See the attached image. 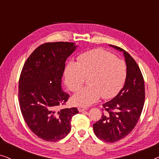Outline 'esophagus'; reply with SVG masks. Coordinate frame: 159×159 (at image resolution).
<instances>
[{
  "instance_id": "obj_1",
  "label": "esophagus",
  "mask_w": 159,
  "mask_h": 159,
  "mask_svg": "<svg viewBox=\"0 0 159 159\" xmlns=\"http://www.w3.org/2000/svg\"><path fill=\"white\" fill-rule=\"evenodd\" d=\"M88 109V108L87 107H82V106H80L79 108H78V111H79L80 112H82L84 111H85Z\"/></svg>"
}]
</instances>
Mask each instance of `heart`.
Instances as JSON below:
<instances>
[{"label":"heart","instance_id":"heart-1","mask_svg":"<svg viewBox=\"0 0 159 159\" xmlns=\"http://www.w3.org/2000/svg\"><path fill=\"white\" fill-rule=\"evenodd\" d=\"M127 69L122 60L103 49L82 53L77 62H71L64 70V81L68 88L77 92L88 77V86L74 95L73 103L89 106L101 96L107 99L120 90L126 78Z\"/></svg>","mask_w":159,"mask_h":159}]
</instances>
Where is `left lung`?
<instances>
[{"instance_id":"1","label":"left lung","mask_w":159,"mask_h":159,"mask_svg":"<svg viewBox=\"0 0 159 159\" xmlns=\"http://www.w3.org/2000/svg\"><path fill=\"white\" fill-rule=\"evenodd\" d=\"M109 46L123 53L127 66L126 80L118 94L103 104L105 112L93 125V130L101 140L114 143L130 133L138 123L144 106L145 84L140 69L133 58L121 48Z\"/></svg>"}]
</instances>
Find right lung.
Returning <instances> with one entry per match:
<instances>
[{
  "mask_svg": "<svg viewBox=\"0 0 159 159\" xmlns=\"http://www.w3.org/2000/svg\"><path fill=\"white\" fill-rule=\"evenodd\" d=\"M76 43H45L26 61L19 82V102L28 127L42 140L55 142L71 130V120L77 108L59 106L68 101L61 79L67 58L77 49Z\"/></svg>",
  "mask_w": 159,
  "mask_h": 159,
  "instance_id": "add662e5",
  "label": "right lung"
}]
</instances>
